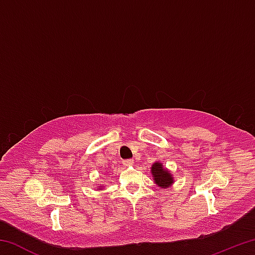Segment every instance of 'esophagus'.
Returning a JSON list of instances; mask_svg holds the SVG:
<instances>
[{
  "mask_svg": "<svg viewBox=\"0 0 255 255\" xmlns=\"http://www.w3.org/2000/svg\"><path fill=\"white\" fill-rule=\"evenodd\" d=\"M123 164L125 166H130L133 164V161L132 159H125V161H123Z\"/></svg>",
  "mask_w": 255,
  "mask_h": 255,
  "instance_id": "34e87169",
  "label": "esophagus"
}]
</instances>
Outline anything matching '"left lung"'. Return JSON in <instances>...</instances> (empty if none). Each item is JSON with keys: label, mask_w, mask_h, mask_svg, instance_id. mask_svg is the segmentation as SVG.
Returning a JSON list of instances; mask_svg holds the SVG:
<instances>
[{"label": "left lung", "mask_w": 255, "mask_h": 255, "mask_svg": "<svg viewBox=\"0 0 255 255\" xmlns=\"http://www.w3.org/2000/svg\"><path fill=\"white\" fill-rule=\"evenodd\" d=\"M150 172H152L154 182L156 183L159 188L165 189L173 183V175H172L166 169H164L162 163L155 162L152 165Z\"/></svg>", "instance_id": "8db88e82"}]
</instances>
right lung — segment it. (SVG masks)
Listing matches in <instances>:
<instances>
[{"instance_id":"obj_1","label":"right lung","mask_w":255,"mask_h":255,"mask_svg":"<svg viewBox=\"0 0 255 255\" xmlns=\"http://www.w3.org/2000/svg\"><path fill=\"white\" fill-rule=\"evenodd\" d=\"M98 189H99V188H98Z\"/></svg>"}]
</instances>
